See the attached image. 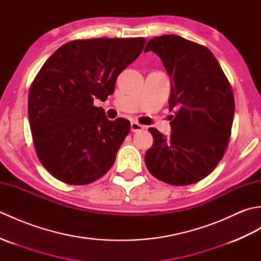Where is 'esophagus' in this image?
<instances>
[{"instance_id":"obj_1","label":"esophagus","mask_w":261,"mask_h":261,"mask_svg":"<svg viewBox=\"0 0 261 261\" xmlns=\"http://www.w3.org/2000/svg\"><path fill=\"white\" fill-rule=\"evenodd\" d=\"M143 129H145V126L141 125L140 123H138V122H131V131L132 132H139V131H142Z\"/></svg>"}]
</instances>
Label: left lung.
<instances>
[{"label":"left lung","mask_w":261,"mask_h":261,"mask_svg":"<svg viewBox=\"0 0 261 261\" xmlns=\"http://www.w3.org/2000/svg\"><path fill=\"white\" fill-rule=\"evenodd\" d=\"M148 51L157 54L167 70L169 111H176L168 138L149 127L153 143L146 152V166L167 184L191 185L212 173L224 156L234 116L233 92L206 47L165 35L149 40Z\"/></svg>","instance_id":"obj_1"}]
</instances>
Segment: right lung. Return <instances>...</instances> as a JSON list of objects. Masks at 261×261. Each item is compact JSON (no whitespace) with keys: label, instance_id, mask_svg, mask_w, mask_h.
I'll list each match as a JSON object with an SVG mask.
<instances>
[{"label":"right lung","instance_id":"right-lung-1","mask_svg":"<svg viewBox=\"0 0 261 261\" xmlns=\"http://www.w3.org/2000/svg\"><path fill=\"white\" fill-rule=\"evenodd\" d=\"M145 43V38L73 40L39 70L28 113L38 158L55 178L87 185L112 167L130 121H110L93 103L113 94L118 76L139 57Z\"/></svg>","mask_w":261,"mask_h":261}]
</instances>
